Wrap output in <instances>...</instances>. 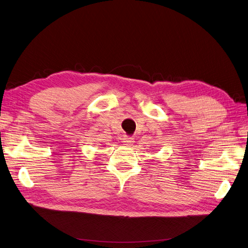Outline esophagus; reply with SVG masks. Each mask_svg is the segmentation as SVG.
<instances>
[{
    "mask_svg": "<svg viewBox=\"0 0 248 248\" xmlns=\"http://www.w3.org/2000/svg\"><path fill=\"white\" fill-rule=\"evenodd\" d=\"M123 143L124 145H132L133 143H134V138H132V137H130V136H125V137H124L123 138Z\"/></svg>",
    "mask_w": 248,
    "mask_h": 248,
    "instance_id": "1",
    "label": "esophagus"
}]
</instances>
